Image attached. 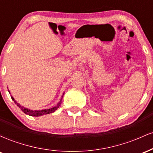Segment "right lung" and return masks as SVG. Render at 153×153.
Masks as SVG:
<instances>
[{
	"mask_svg": "<svg viewBox=\"0 0 153 153\" xmlns=\"http://www.w3.org/2000/svg\"><path fill=\"white\" fill-rule=\"evenodd\" d=\"M8 92L10 93V91H8ZM64 94H65V93H63L62 97H61L60 100H59V101L58 103H57V104L56 105V106L52 107V108H48V109H44V110H31V109H29V108H26V107L22 106L20 103H19L16 101H15L14 98H13V96H11L12 100H13V101H14V103H16V104L17 105V106H19V108L22 109V111L23 112H24V114H27V115L31 116V117H39V116H42V115H45V114H48L53 113V112L55 111L59 108V106H60L61 103H62V100L63 96H64Z\"/></svg>",
	"mask_w": 153,
	"mask_h": 153,
	"instance_id": "add662e5",
	"label": "right lung"
}]
</instances>
